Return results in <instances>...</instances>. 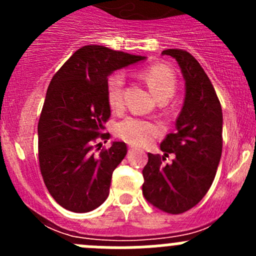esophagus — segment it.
<instances>
[{"mask_svg": "<svg viewBox=\"0 0 256 256\" xmlns=\"http://www.w3.org/2000/svg\"><path fill=\"white\" fill-rule=\"evenodd\" d=\"M135 147H134V146H130V147H128V154H132V152L134 151H135Z\"/></svg>", "mask_w": 256, "mask_h": 256, "instance_id": "1", "label": "esophagus"}]
</instances>
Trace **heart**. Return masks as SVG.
<instances>
[{"mask_svg":"<svg viewBox=\"0 0 256 256\" xmlns=\"http://www.w3.org/2000/svg\"><path fill=\"white\" fill-rule=\"evenodd\" d=\"M150 90L157 100H168L176 90L177 80L171 69L161 64H154L141 70L140 73ZM125 76L114 73L106 82V96L112 109H118L122 105V90ZM161 128L151 121L136 118H126L116 126V135L124 141L132 144H147L160 134Z\"/></svg>","mask_w":256,"mask_h":256,"instance_id":"1","label":"heart"}]
</instances>
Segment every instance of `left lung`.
<instances>
[{
	"mask_svg": "<svg viewBox=\"0 0 256 256\" xmlns=\"http://www.w3.org/2000/svg\"><path fill=\"white\" fill-rule=\"evenodd\" d=\"M176 59L184 79V102L176 131L161 142L164 156L148 154L144 167L142 192L151 204L180 214L200 202L213 183L223 146V112L210 80L188 52L166 49ZM170 153L172 164L162 162Z\"/></svg>",
	"mask_w": 256,
	"mask_h": 256,
	"instance_id": "1",
	"label": "left lung"
}]
</instances>
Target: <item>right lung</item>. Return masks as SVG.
I'll return each mask as SVG.
<instances>
[{
    "instance_id": "obj_1",
    "label": "right lung",
    "mask_w": 256,
    "mask_h": 256,
    "mask_svg": "<svg viewBox=\"0 0 256 256\" xmlns=\"http://www.w3.org/2000/svg\"><path fill=\"white\" fill-rule=\"evenodd\" d=\"M146 59L102 46L82 47L49 84L38 122V157L43 180L56 202L85 213L106 200L112 172L126 156V144L92 152V141L110 116L108 76ZM100 138H109V134Z\"/></svg>"
}]
</instances>
